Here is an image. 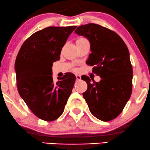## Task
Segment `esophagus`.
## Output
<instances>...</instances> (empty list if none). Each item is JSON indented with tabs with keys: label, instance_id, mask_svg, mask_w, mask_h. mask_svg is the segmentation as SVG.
<instances>
[{
	"label": "esophagus",
	"instance_id": "esophagus-1",
	"mask_svg": "<svg viewBox=\"0 0 150 150\" xmlns=\"http://www.w3.org/2000/svg\"><path fill=\"white\" fill-rule=\"evenodd\" d=\"M76 79H77V80H81V76H80V75H76Z\"/></svg>",
	"mask_w": 150,
	"mask_h": 150
}]
</instances>
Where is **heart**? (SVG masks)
Returning <instances> with one entry per match:
<instances>
[{"mask_svg": "<svg viewBox=\"0 0 150 150\" xmlns=\"http://www.w3.org/2000/svg\"><path fill=\"white\" fill-rule=\"evenodd\" d=\"M85 42H88V41H87V39L84 37H79L76 39V42H75V43H76V45H77V44H80V43Z\"/></svg>", "mask_w": 150, "mask_h": 150, "instance_id": "1", "label": "heart"}]
</instances>
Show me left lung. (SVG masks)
Returning a JSON list of instances; mask_svg holds the SVG:
<instances>
[{
    "label": "left lung",
    "mask_w": 150,
    "mask_h": 150,
    "mask_svg": "<svg viewBox=\"0 0 150 150\" xmlns=\"http://www.w3.org/2000/svg\"><path fill=\"white\" fill-rule=\"evenodd\" d=\"M75 33L89 40L92 53L86 63L94 66L92 72L101 78L99 82H91L88 76L81 77L87 84L84 99L98 119H114L132 93V68L128 47L116 32L97 24L81 25Z\"/></svg>",
    "instance_id": "8db88e82"
}]
</instances>
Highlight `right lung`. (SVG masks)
Masks as SVG:
<instances>
[{"mask_svg":"<svg viewBox=\"0 0 150 150\" xmlns=\"http://www.w3.org/2000/svg\"><path fill=\"white\" fill-rule=\"evenodd\" d=\"M77 26L49 27L24 42L15 63L20 97L38 118L53 121L61 116L76 77L71 73L53 82V62L60 60L62 48Z\"/></svg>","mask_w":150,"mask_h":150,"instance_id":"add662e5","label":"right lung"}]
</instances>
